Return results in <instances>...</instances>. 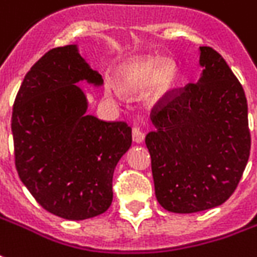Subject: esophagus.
<instances>
[{"label": "esophagus", "instance_id": "obj_1", "mask_svg": "<svg viewBox=\"0 0 257 257\" xmlns=\"http://www.w3.org/2000/svg\"><path fill=\"white\" fill-rule=\"evenodd\" d=\"M132 139H134L135 143H142L143 139H145V134L139 126H134L132 128Z\"/></svg>", "mask_w": 257, "mask_h": 257}]
</instances>
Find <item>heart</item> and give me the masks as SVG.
<instances>
[{"label": "heart", "mask_w": 257, "mask_h": 257, "mask_svg": "<svg viewBox=\"0 0 257 257\" xmlns=\"http://www.w3.org/2000/svg\"><path fill=\"white\" fill-rule=\"evenodd\" d=\"M175 71L171 65H163V61L154 57H139L125 62L116 72L115 83L119 90L135 93L152 82L150 96L160 98L174 85ZM104 94L110 100H115L119 93L112 85H105Z\"/></svg>", "instance_id": "heart-1"}]
</instances>
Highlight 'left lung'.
Here are the masks:
<instances>
[{"instance_id": "1", "label": "left lung", "mask_w": 257, "mask_h": 257, "mask_svg": "<svg viewBox=\"0 0 257 257\" xmlns=\"http://www.w3.org/2000/svg\"><path fill=\"white\" fill-rule=\"evenodd\" d=\"M197 83L166 93L146 135L159 203L172 213L213 209L228 199L250 153L243 87L216 50L200 47Z\"/></svg>"}]
</instances>
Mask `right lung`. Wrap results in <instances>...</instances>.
Masks as SVG:
<instances>
[{"label":"right lung","instance_id":"add662e5","mask_svg":"<svg viewBox=\"0 0 257 257\" xmlns=\"http://www.w3.org/2000/svg\"><path fill=\"white\" fill-rule=\"evenodd\" d=\"M80 80L103 85L76 46L50 50L23 79L11 123L19 178L43 209L66 220L110 207L114 170L132 143L126 122L86 114Z\"/></svg>","mask_w":257,"mask_h":257}]
</instances>
